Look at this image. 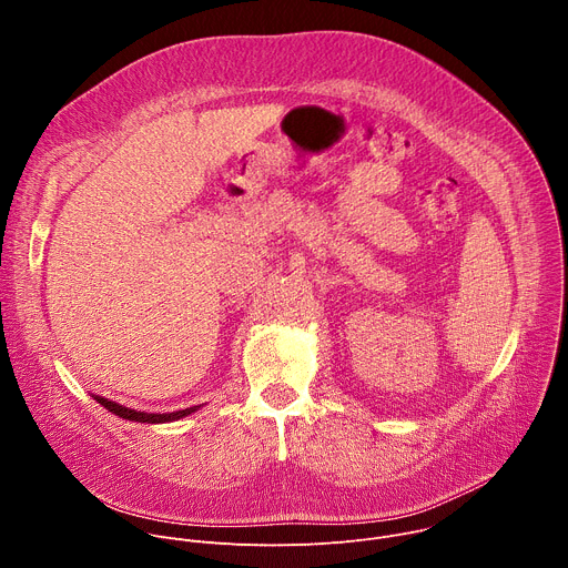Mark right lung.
Listing matches in <instances>:
<instances>
[{"label": "right lung", "mask_w": 568, "mask_h": 568, "mask_svg": "<svg viewBox=\"0 0 568 568\" xmlns=\"http://www.w3.org/2000/svg\"><path fill=\"white\" fill-rule=\"evenodd\" d=\"M94 399L99 404H103V407L108 412H112L114 416L123 418V420H134V423H150V425H156V423H173V420H180L184 416H191L193 412H197L200 407H189V409H182V412H173V414H145V412H134V409H128L123 407V404L119 402H112L103 395H94Z\"/></svg>", "instance_id": "obj_1"}]
</instances>
